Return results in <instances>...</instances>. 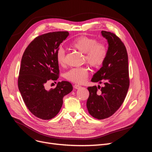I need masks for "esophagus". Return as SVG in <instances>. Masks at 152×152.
Listing matches in <instances>:
<instances>
[{"label": "esophagus", "mask_w": 152, "mask_h": 152, "mask_svg": "<svg viewBox=\"0 0 152 152\" xmlns=\"http://www.w3.org/2000/svg\"><path fill=\"white\" fill-rule=\"evenodd\" d=\"M73 87H74L75 89H80L81 87V86L80 85H78V84H75L74 86H73Z\"/></svg>", "instance_id": "1"}]
</instances>
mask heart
<instances>
[{
    "label": "heart",
    "instance_id": "b5f03b06",
    "mask_svg": "<svg viewBox=\"0 0 152 152\" xmlns=\"http://www.w3.org/2000/svg\"><path fill=\"white\" fill-rule=\"evenodd\" d=\"M71 47L84 54V61L89 65L98 68L102 66L108 56V48L103 43L87 36L77 38L71 44ZM58 63L61 66L66 65V52L63 48H59L56 54ZM89 75V68L86 66L70 69L65 73V79L76 84L86 82Z\"/></svg>",
    "mask_w": 152,
    "mask_h": 152
}]
</instances>
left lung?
<instances>
[{
	"mask_svg": "<svg viewBox=\"0 0 152 152\" xmlns=\"http://www.w3.org/2000/svg\"><path fill=\"white\" fill-rule=\"evenodd\" d=\"M102 34L108 41V56L91 81L103 83L104 86L87 87L89 96L86 103L89 114L99 120L107 118L115 113L125 99L129 87L126 46L115 34L102 31ZM100 88L98 94L97 91Z\"/></svg>",
	"mask_w": 152,
	"mask_h": 152,
	"instance_id": "obj_1",
	"label": "left lung"
}]
</instances>
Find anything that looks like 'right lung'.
<instances>
[{
	"instance_id": "obj_1",
	"label": "right lung",
	"mask_w": 152,
	"mask_h": 152,
	"mask_svg": "<svg viewBox=\"0 0 152 152\" xmlns=\"http://www.w3.org/2000/svg\"><path fill=\"white\" fill-rule=\"evenodd\" d=\"M68 31H54L39 35L30 43L23 54L18 77V88L26 106L34 115L49 120L59 113L63 98L73 89L67 81L58 82L54 89L45 90L49 80L59 78L56 54Z\"/></svg>"
}]
</instances>
